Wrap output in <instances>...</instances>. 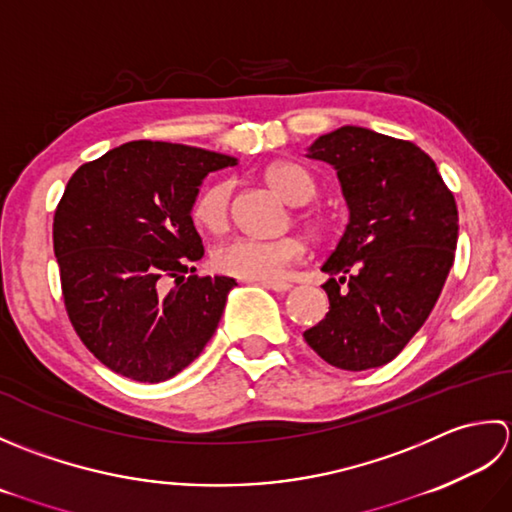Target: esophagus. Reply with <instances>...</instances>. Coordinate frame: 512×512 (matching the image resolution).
I'll return each mask as SVG.
<instances>
[{
	"label": "esophagus",
	"instance_id": "esophagus-1",
	"mask_svg": "<svg viewBox=\"0 0 512 512\" xmlns=\"http://www.w3.org/2000/svg\"><path fill=\"white\" fill-rule=\"evenodd\" d=\"M260 285L267 289H274V291H289L291 289V283H287V280H260Z\"/></svg>",
	"mask_w": 512,
	"mask_h": 512
}]
</instances>
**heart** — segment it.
Listing matches in <instances>:
<instances>
[{"instance_id":"b5f03b06","label":"heart","mask_w":512,"mask_h":512,"mask_svg":"<svg viewBox=\"0 0 512 512\" xmlns=\"http://www.w3.org/2000/svg\"><path fill=\"white\" fill-rule=\"evenodd\" d=\"M267 183L291 205H305L316 196L318 185L305 168L280 161L269 165ZM229 205H232V183L212 181L196 194L192 203L194 223L210 234H223L229 227ZM305 225L318 232L320 225L307 218ZM305 256V243L296 236L260 241V238L238 236L223 243L214 252V265L227 276L243 280H276L283 278L289 265Z\"/></svg>"}]
</instances>
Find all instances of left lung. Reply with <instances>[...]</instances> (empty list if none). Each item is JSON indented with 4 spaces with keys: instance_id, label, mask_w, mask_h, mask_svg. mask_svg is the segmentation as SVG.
Masks as SVG:
<instances>
[{
    "instance_id": "8db88e82",
    "label": "left lung",
    "mask_w": 512,
    "mask_h": 512,
    "mask_svg": "<svg viewBox=\"0 0 512 512\" xmlns=\"http://www.w3.org/2000/svg\"><path fill=\"white\" fill-rule=\"evenodd\" d=\"M307 156L338 172L349 223L322 265L327 316L302 336L331 367H382L429 318L453 267V192L415 143L358 125L322 134Z\"/></svg>"
}]
</instances>
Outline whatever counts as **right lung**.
<instances>
[{"instance_id": "obj_1", "label": "right lung", "mask_w": 512, "mask_h": 512, "mask_svg": "<svg viewBox=\"0 0 512 512\" xmlns=\"http://www.w3.org/2000/svg\"><path fill=\"white\" fill-rule=\"evenodd\" d=\"M234 156L130 141L70 176L52 223L61 291L81 342L114 373L163 382L183 371L223 316L227 276H196L192 203Z\"/></svg>"}]
</instances>
